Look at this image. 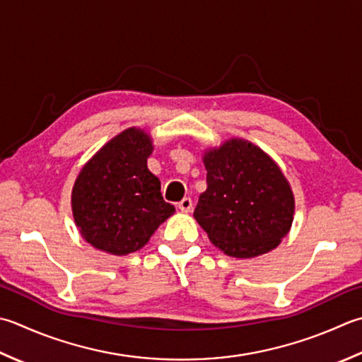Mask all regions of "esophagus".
I'll return each mask as SVG.
<instances>
[{"label": "esophagus", "mask_w": 362, "mask_h": 362, "mask_svg": "<svg viewBox=\"0 0 362 362\" xmlns=\"http://www.w3.org/2000/svg\"><path fill=\"white\" fill-rule=\"evenodd\" d=\"M179 209H180V211H185V214H188V211L193 209V201H191V197H183V199L179 202Z\"/></svg>", "instance_id": "34e87169"}]
</instances>
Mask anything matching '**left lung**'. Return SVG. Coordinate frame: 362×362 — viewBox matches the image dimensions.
<instances>
[{"mask_svg": "<svg viewBox=\"0 0 362 362\" xmlns=\"http://www.w3.org/2000/svg\"><path fill=\"white\" fill-rule=\"evenodd\" d=\"M207 189L194 209L210 242L250 259L274 250L293 221L292 189L278 165L251 143L230 139L204 155Z\"/></svg>", "mask_w": 362, "mask_h": 362, "instance_id": "1", "label": "left lung"}]
</instances>
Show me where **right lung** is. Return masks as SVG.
<instances>
[{"instance_id": "1", "label": "right lung", "mask_w": 362, "mask_h": 362, "mask_svg": "<svg viewBox=\"0 0 362 362\" xmlns=\"http://www.w3.org/2000/svg\"><path fill=\"white\" fill-rule=\"evenodd\" d=\"M152 141L129 129L106 143L74 185L72 210L83 238L94 247L125 256L143 247L174 205L163 199L160 180L147 169Z\"/></svg>"}]
</instances>
